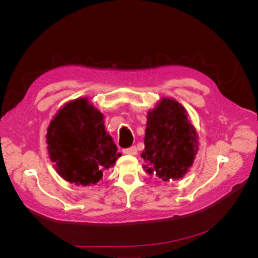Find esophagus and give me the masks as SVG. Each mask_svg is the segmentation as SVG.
<instances>
[{
	"label": "esophagus",
	"instance_id": "1",
	"mask_svg": "<svg viewBox=\"0 0 258 258\" xmlns=\"http://www.w3.org/2000/svg\"><path fill=\"white\" fill-rule=\"evenodd\" d=\"M122 152L124 154H127V155H137L138 150H137L136 146H131V147H128V148H123Z\"/></svg>",
	"mask_w": 258,
	"mask_h": 258
}]
</instances>
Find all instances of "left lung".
I'll return each mask as SVG.
<instances>
[{"instance_id": "obj_1", "label": "left lung", "mask_w": 258, "mask_h": 258, "mask_svg": "<svg viewBox=\"0 0 258 258\" xmlns=\"http://www.w3.org/2000/svg\"><path fill=\"white\" fill-rule=\"evenodd\" d=\"M145 150L141 157L146 172L162 181L181 178L198 151V136L185 108L175 100L163 98L147 115Z\"/></svg>"}]
</instances>
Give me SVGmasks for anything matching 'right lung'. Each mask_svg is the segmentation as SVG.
Returning a JSON list of instances; mask_svg holds the SVG:
<instances>
[{"mask_svg": "<svg viewBox=\"0 0 258 258\" xmlns=\"http://www.w3.org/2000/svg\"><path fill=\"white\" fill-rule=\"evenodd\" d=\"M103 122V115L86 99L68 103L51 120L46 138L49 157L66 181L96 184L121 156Z\"/></svg>", "mask_w": 258, "mask_h": 258, "instance_id": "add662e5", "label": "right lung"}]
</instances>
